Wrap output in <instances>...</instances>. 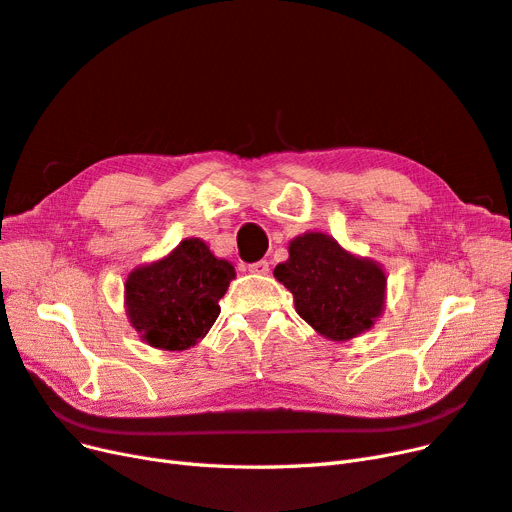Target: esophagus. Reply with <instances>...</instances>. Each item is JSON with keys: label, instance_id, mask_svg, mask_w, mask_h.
I'll return each mask as SVG.
<instances>
[{"label": "esophagus", "instance_id": "obj_1", "mask_svg": "<svg viewBox=\"0 0 512 512\" xmlns=\"http://www.w3.org/2000/svg\"><path fill=\"white\" fill-rule=\"evenodd\" d=\"M247 271H250V273H258V275H267V273H269V262H267V260L252 262V265H247Z\"/></svg>", "mask_w": 512, "mask_h": 512}]
</instances>
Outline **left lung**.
I'll use <instances>...</instances> for the list:
<instances>
[{"instance_id":"1","label":"left lung","mask_w":512,"mask_h":512,"mask_svg":"<svg viewBox=\"0 0 512 512\" xmlns=\"http://www.w3.org/2000/svg\"><path fill=\"white\" fill-rule=\"evenodd\" d=\"M288 252L273 275L292 292L297 314L320 335L346 342L382 314L386 277L376 262L348 254L322 232L290 241Z\"/></svg>"}]
</instances>
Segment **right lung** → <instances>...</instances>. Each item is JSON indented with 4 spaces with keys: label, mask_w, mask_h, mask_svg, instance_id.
<instances>
[{
    "label": "right lung",
    "mask_w": 512,
    "mask_h": 512,
    "mask_svg": "<svg viewBox=\"0 0 512 512\" xmlns=\"http://www.w3.org/2000/svg\"><path fill=\"white\" fill-rule=\"evenodd\" d=\"M235 267L215 258L205 241L185 239L166 258L136 269L126 280L132 327L162 350H185L203 339L220 316V299Z\"/></svg>",
    "instance_id": "obj_1"
}]
</instances>
